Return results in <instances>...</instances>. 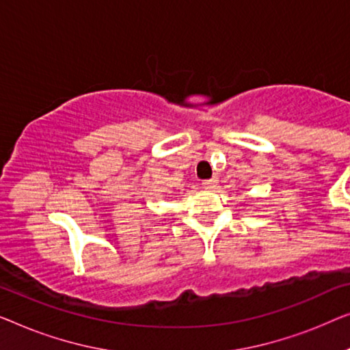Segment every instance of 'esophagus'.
Returning <instances> with one entry per match:
<instances>
[{
	"label": "esophagus",
	"instance_id": "obj_1",
	"mask_svg": "<svg viewBox=\"0 0 350 350\" xmlns=\"http://www.w3.org/2000/svg\"><path fill=\"white\" fill-rule=\"evenodd\" d=\"M215 185H217V177H213V179H206V180H203V187H204V189H208V190L214 189Z\"/></svg>",
	"mask_w": 350,
	"mask_h": 350
}]
</instances>
